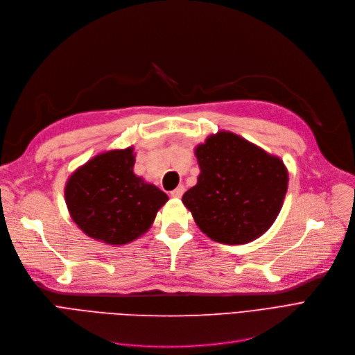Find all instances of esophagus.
<instances>
[{
	"instance_id": "34e87169",
	"label": "esophagus",
	"mask_w": 355,
	"mask_h": 355,
	"mask_svg": "<svg viewBox=\"0 0 355 355\" xmlns=\"http://www.w3.org/2000/svg\"><path fill=\"white\" fill-rule=\"evenodd\" d=\"M183 192H184V188L180 184V187H178L176 189H173V191L171 192V196H172V198H182Z\"/></svg>"
}]
</instances>
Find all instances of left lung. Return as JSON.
Listing matches in <instances>:
<instances>
[{"label": "left lung", "mask_w": 355, "mask_h": 355, "mask_svg": "<svg viewBox=\"0 0 355 355\" xmlns=\"http://www.w3.org/2000/svg\"><path fill=\"white\" fill-rule=\"evenodd\" d=\"M200 173L182 202L214 241L245 244L273 225L288 191L283 160L231 131L196 146Z\"/></svg>", "instance_id": "1"}]
</instances>
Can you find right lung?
<instances>
[{
	"label": "right lung",
	"instance_id": "right-lung-1",
	"mask_svg": "<svg viewBox=\"0 0 355 355\" xmlns=\"http://www.w3.org/2000/svg\"><path fill=\"white\" fill-rule=\"evenodd\" d=\"M134 163V147L110 150L67 179V211L88 237L110 245L128 244L148 231L168 200L163 191L132 172Z\"/></svg>",
	"mask_w": 355,
	"mask_h": 355
}]
</instances>
